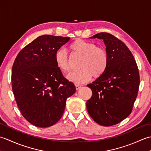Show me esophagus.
<instances>
[{
    "mask_svg": "<svg viewBox=\"0 0 151 151\" xmlns=\"http://www.w3.org/2000/svg\"><path fill=\"white\" fill-rule=\"evenodd\" d=\"M75 87H76V90H78L79 89H81V88L82 87V86L81 85H75Z\"/></svg>",
    "mask_w": 151,
    "mask_h": 151,
    "instance_id": "1",
    "label": "esophagus"
}]
</instances>
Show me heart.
<instances>
[{"instance_id": "b5f03b06", "label": "heart", "mask_w": 151, "mask_h": 151, "mask_svg": "<svg viewBox=\"0 0 151 151\" xmlns=\"http://www.w3.org/2000/svg\"><path fill=\"white\" fill-rule=\"evenodd\" d=\"M69 48L73 52L82 55V58L80 65L82 69L69 74L67 76L68 81L76 84H82L90 81L93 75L95 77L103 75L108 63V54L103 48L96 47L93 43L81 39L74 41ZM54 60L62 72L69 71V60L65 50H58L54 55Z\"/></svg>"}]
</instances>
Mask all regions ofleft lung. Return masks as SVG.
Segmentation results:
<instances>
[{
	"mask_svg": "<svg viewBox=\"0 0 151 151\" xmlns=\"http://www.w3.org/2000/svg\"><path fill=\"white\" fill-rule=\"evenodd\" d=\"M89 38L103 40L108 63L103 75L88 85L92 96L86 107L96 123L112 126L132 110L139 86L138 68L129 48L113 35L101 32Z\"/></svg>",
	"mask_w": 151,
	"mask_h": 151,
	"instance_id": "1",
	"label": "left lung"
}]
</instances>
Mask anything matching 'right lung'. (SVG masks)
Returning a JSON list of instances; mask_svg holds the SVG:
<instances>
[{
  "label": "right lung",
  "mask_w": 151,
  "mask_h": 151,
  "mask_svg": "<svg viewBox=\"0 0 151 151\" xmlns=\"http://www.w3.org/2000/svg\"><path fill=\"white\" fill-rule=\"evenodd\" d=\"M70 40L43 35L24 47L12 67V90L26 119L36 127L52 126L62 117L66 99L75 93V86L64 77L54 55Z\"/></svg>",
  "instance_id": "1"
}]
</instances>
